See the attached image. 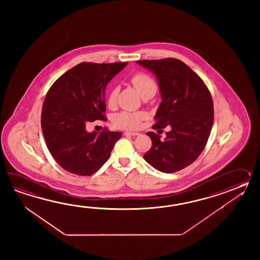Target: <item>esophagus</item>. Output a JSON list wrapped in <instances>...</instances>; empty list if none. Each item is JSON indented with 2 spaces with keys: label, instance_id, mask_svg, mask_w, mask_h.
Masks as SVG:
<instances>
[{
  "label": "esophagus",
  "instance_id": "obj_1",
  "mask_svg": "<svg viewBox=\"0 0 260 260\" xmlns=\"http://www.w3.org/2000/svg\"><path fill=\"white\" fill-rule=\"evenodd\" d=\"M123 135H124V136H138V135H139V133L129 132V131H126V132L123 133Z\"/></svg>",
  "mask_w": 260,
  "mask_h": 260
}]
</instances>
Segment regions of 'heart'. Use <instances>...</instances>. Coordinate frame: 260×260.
<instances>
[{"mask_svg": "<svg viewBox=\"0 0 260 260\" xmlns=\"http://www.w3.org/2000/svg\"><path fill=\"white\" fill-rule=\"evenodd\" d=\"M130 82L133 86L138 91V94L141 98L154 95L157 91V84L154 80L148 74L139 72L134 74L130 78ZM117 94L118 91L116 88H112L107 99V103L109 107H114L116 104ZM148 118V114L143 111L138 112H129V111H121L116 113L112 118L113 125L120 129H126V130H136L141 127L144 120Z\"/></svg>", "mask_w": 260, "mask_h": 260, "instance_id": "b5f03b06", "label": "heart"}]
</instances>
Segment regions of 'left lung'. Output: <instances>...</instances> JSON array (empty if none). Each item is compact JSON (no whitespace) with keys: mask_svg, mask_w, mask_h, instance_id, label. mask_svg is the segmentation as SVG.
<instances>
[{"mask_svg":"<svg viewBox=\"0 0 260 260\" xmlns=\"http://www.w3.org/2000/svg\"><path fill=\"white\" fill-rule=\"evenodd\" d=\"M137 62L154 73L160 87L161 102L152 128L171 127L165 140L147 133L152 146L143 158L159 171H179L191 165L207 143L214 122L212 95L199 75L179 59Z\"/></svg>","mask_w":260,"mask_h":260,"instance_id":"left-lung-1","label":"left lung"}]
</instances>
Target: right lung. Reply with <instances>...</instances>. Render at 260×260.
I'll list each match as a JSON object with an SVG mask.
<instances>
[{
  "instance_id": "right-lung-1",
  "label": "right lung",
  "mask_w": 260,
  "mask_h": 260,
  "mask_svg": "<svg viewBox=\"0 0 260 260\" xmlns=\"http://www.w3.org/2000/svg\"><path fill=\"white\" fill-rule=\"evenodd\" d=\"M127 62H83L61 75L45 95L41 123L45 143L66 171L91 176L109 160L121 132L89 133L86 123L106 121L105 89Z\"/></svg>"
}]
</instances>
